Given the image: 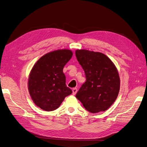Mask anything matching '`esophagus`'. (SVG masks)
I'll return each instance as SVG.
<instances>
[{"mask_svg": "<svg viewBox=\"0 0 147 147\" xmlns=\"http://www.w3.org/2000/svg\"><path fill=\"white\" fill-rule=\"evenodd\" d=\"M77 88H73L72 89V93H73V94L74 95H75V94H76V93L77 92Z\"/></svg>", "mask_w": 147, "mask_h": 147, "instance_id": "obj_1", "label": "esophagus"}]
</instances>
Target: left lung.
Returning <instances> with one entry per match:
<instances>
[{"label": "left lung", "mask_w": 147, "mask_h": 147, "mask_svg": "<svg viewBox=\"0 0 147 147\" xmlns=\"http://www.w3.org/2000/svg\"><path fill=\"white\" fill-rule=\"evenodd\" d=\"M75 55L86 79L76 97L91 113L107 110L117 98L119 91L120 80L116 67L102 53L77 50Z\"/></svg>", "instance_id": "1"}]
</instances>
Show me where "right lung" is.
I'll return each mask as SVG.
<instances>
[{
  "instance_id": "1",
  "label": "right lung",
  "mask_w": 147,
  "mask_h": 147,
  "mask_svg": "<svg viewBox=\"0 0 147 147\" xmlns=\"http://www.w3.org/2000/svg\"><path fill=\"white\" fill-rule=\"evenodd\" d=\"M73 55L69 50L48 53L40 58L30 71L28 90L35 104L48 112L59 107L65 97L72 93L66 86L64 65Z\"/></svg>"
}]
</instances>
